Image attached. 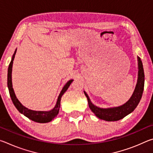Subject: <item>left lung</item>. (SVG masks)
I'll use <instances>...</instances> for the list:
<instances>
[{"instance_id":"8db88e82","label":"left lung","mask_w":153,"mask_h":153,"mask_svg":"<svg viewBox=\"0 0 153 153\" xmlns=\"http://www.w3.org/2000/svg\"><path fill=\"white\" fill-rule=\"evenodd\" d=\"M138 60L139 69L138 82H137L136 88L132 96L126 104L121 105L120 107L110 108H101L97 107V106H94L92 104L90 101L88 96L84 92V94L87 98L88 101L89 107L92 112L97 115V117L107 121H118L123 119L135 109L142 98L144 86V73L143 65H142L140 58L138 57Z\"/></svg>"}]
</instances>
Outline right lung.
<instances>
[{
  "label": "right lung",
  "instance_id": "right-lung-1",
  "mask_svg": "<svg viewBox=\"0 0 153 153\" xmlns=\"http://www.w3.org/2000/svg\"><path fill=\"white\" fill-rule=\"evenodd\" d=\"M15 53H16V51H15V53L14 55H13L11 63H10L9 65L8 75H7V86H8L9 94H10V97L11 98L13 103L15 107L17 108V109L21 113L24 114L25 117L29 118L30 120L38 123L50 122V121L53 120V119L58 115L59 108H60L61 99L62 96H63L64 93L66 92V90L68 89L69 86H70L71 83L73 82V79L69 80V81L67 82V84L65 85V86L63 87V88L62 89L60 94L59 96L57 102H56L55 107V108H53V110L49 111H36L28 109V108H25L24 106H23L22 104H21L20 102L18 100L17 97H15L13 88L12 87L11 72H12L13 63Z\"/></svg>",
  "mask_w": 153,
  "mask_h": 153
}]
</instances>
